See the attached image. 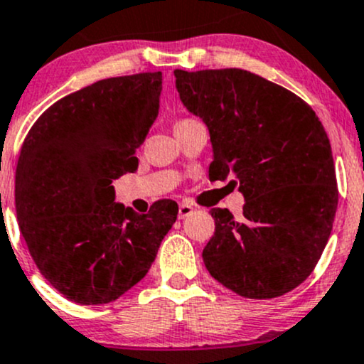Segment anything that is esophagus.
Instances as JSON below:
<instances>
[{"label":"esophagus","instance_id":"esophagus-1","mask_svg":"<svg viewBox=\"0 0 364 364\" xmlns=\"http://www.w3.org/2000/svg\"><path fill=\"white\" fill-rule=\"evenodd\" d=\"M195 213V209L193 207L190 205V203H179V209H178V218L179 219H185V218H188V215H191Z\"/></svg>","mask_w":364,"mask_h":364}]
</instances>
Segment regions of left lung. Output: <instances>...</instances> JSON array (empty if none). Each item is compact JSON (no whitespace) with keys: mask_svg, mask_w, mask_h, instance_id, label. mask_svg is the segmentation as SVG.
I'll list each match as a JSON object with an SVG mask.
<instances>
[{"mask_svg":"<svg viewBox=\"0 0 364 364\" xmlns=\"http://www.w3.org/2000/svg\"><path fill=\"white\" fill-rule=\"evenodd\" d=\"M179 100L213 145L210 179L235 178L243 215L210 209L215 231L203 264L249 299L290 292L318 264L338 191L325 127L292 91L242 69L174 70Z\"/></svg>","mask_w":364,"mask_h":364,"instance_id":"obj_1","label":"left lung"}]
</instances>
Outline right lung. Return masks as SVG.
Returning a JSON list of instances; mask_svg holds the SVG:
<instances>
[{"instance_id": "add662e5", "label": "right lung", "mask_w": 364, "mask_h": 364, "mask_svg": "<svg viewBox=\"0 0 364 364\" xmlns=\"http://www.w3.org/2000/svg\"><path fill=\"white\" fill-rule=\"evenodd\" d=\"M161 87L162 72L102 79L53 103L20 150V231L43 277L77 304H109L136 285L178 218L173 200L134 213L112 186L136 171Z\"/></svg>"}]
</instances>
